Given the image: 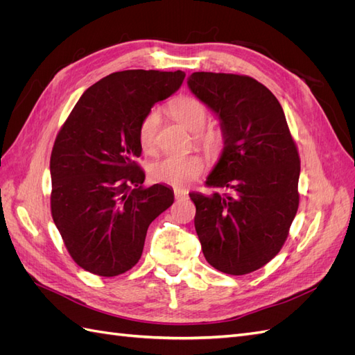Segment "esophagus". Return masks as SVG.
<instances>
[{"label": "esophagus", "instance_id": "esophagus-1", "mask_svg": "<svg viewBox=\"0 0 355 355\" xmlns=\"http://www.w3.org/2000/svg\"><path fill=\"white\" fill-rule=\"evenodd\" d=\"M188 196V191L187 189H182V188H175V198L180 200V198H185Z\"/></svg>", "mask_w": 355, "mask_h": 355}]
</instances>
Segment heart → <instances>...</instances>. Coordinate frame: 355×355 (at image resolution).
I'll return each mask as SVG.
<instances>
[{
  "mask_svg": "<svg viewBox=\"0 0 355 355\" xmlns=\"http://www.w3.org/2000/svg\"><path fill=\"white\" fill-rule=\"evenodd\" d=\"M170 114L175 116V120L191 133H196V142L201 145L206 151H216L219 145V139L213 133H201L207 123L209 110L201 101L196 98H179L170 103ZM159 125V111L157 108L148 111L141 124H139L137 139L139 145L145 153H153L155 149V136ZM204 163L202 158L196 154L185 155H166L159 158L149 166V178L157 184H164L170 187H187L192 180L198 178L202 171Z\"/></svg>",
  "mask_w": 355,
  "mask_h": 355,
  "instance_id": "heart-1",
  "label": "heart"
}]
</instances>
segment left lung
Segmentation results:
<instances>
[{"label": "left lung", "instance_id": "left-lung-1", "mask_svg": "<svg viewBox=\"0 0 355 355\" xmlns=\"http://www.w3.org/2000/svg\"><path fill=\"white\" fill-rule=\"evenodd\" d=\"M188 87L218 116L223 149L206 184L231 194L191 192L206 261L244 275L280 252L297 206L300 159L280 102L245 75L194 72Z\"/></svg>", "mask_w": 355, "mask_h": 355}]
</instances>
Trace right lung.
Wrapping results in <instances>:
<instances>
[{
    "mask_svg": "<svg viewBox=\"0 0 355 355\" xmlns=\"http://www.w3.org/2000/svg\"><path fill=\"white\" fill-rule=\"evenodd\" d=\"M184 80V71L110 73L83 93L60 128L50 158L51 216L83 270L101 277L130 270L149 223L173 204V189L144 187L135 159L144 115Z\"/></svg>",
    "mask_w": 355,
    "mask_h": 355,
    "instance_id": "right-lung-1",
    "label": "right lung"
}]
</instances>
